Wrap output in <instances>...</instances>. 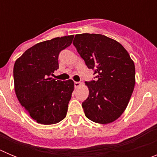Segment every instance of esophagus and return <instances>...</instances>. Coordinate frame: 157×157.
I'll list each match as a JSON object with an SVG mask.
<instances>
[{
  "label": "esophagus",
  "mask_w": 157,
  "mask_h": 157,
  "mask_svg": "<svg viewBox=\"0 0 157 157\" xmlns=\"http://www.w3.org/2000/svg\"><path fill=\"white\" fill-rule=\"evenodd\" d=\"M80 85H81V82H75V88L79 87Z\"/></svg>",
  "instance_id": "34e87169"
}]
</instances>
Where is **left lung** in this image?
Wrapping results in <instances>:
<instances>
[{"label":"left lung","instance_id":"1","mask_svg":"<svg viewBox=\"0 0 157 157\" xmlns=\"http://www.w3.org/2000/svg\"><path fill=\"white\" fill-rule=\"evenodd\" d=\"M78 52L97 80L86 82L89 97L82 102L85 115L94 123L107 124L125 111L135 84V67L124 47L102 34H76Z\"/></svg>","mask_w":157,"mask_h":157}]
</instances>
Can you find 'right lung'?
Returning a JSON list of instances; mask_svg holds the SVG:
<instances>
[{
    "mask_svg": "<svg viewBox=\"0 0 157 157\" xmlns=\"http://www.w3.org/2000/svg\"><path fill=\"white\" fill-rule=\"evenodd\" d=\"M73 38L74 35H69L37 43L14 64L16 97L37 123L50 125L66 117L74 82L56 80L52 76L59 68V52L70 46Z\"/></svg>",
    "mask_w": 157,
    "mask_h": 157,
    "instance_id": "obj_1",
    "label": "right lung"
}]
</instances>
